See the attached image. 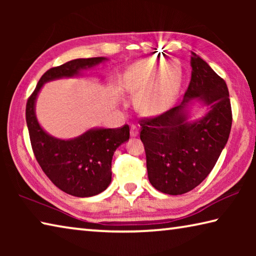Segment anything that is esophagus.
Returning a JSON list of instances; mask_svg holds the SVG:
<instances>
[{"mask_svg":"<svg viewBox=\"0 0 256 256\" xmlns=\"http://www.w3.org/2000/svg\"><path fill=\"white\" fill-rule=\"evenodd\" d=\"M130 134H131L132 138H136L138 136V128L136 125H132L131 126V131H130Z\"/></svg>","mask_w":256,"mask_h":256,"instance_id":"34e87169","label":"esophagus"}]
</instances>
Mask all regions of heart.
<instances>
[{
	"mask_svg": "<svg viewBox=\"0 0 256 256\" xmlns=\"http://www.w3.org/2000/svg\"><path fill=\"white\" fill-rule=\"evenodd\" d=\"M182 74L178 68L164 60L144 58L128 68L124 89L136 94L138 110L146 116H159L170 110L178 97Z\"/></svg>",
	"mask_w": 256,
	"mask_h": 256,
	"instance_id": "obj_1",
	"label": "heart"
}]
</instances>
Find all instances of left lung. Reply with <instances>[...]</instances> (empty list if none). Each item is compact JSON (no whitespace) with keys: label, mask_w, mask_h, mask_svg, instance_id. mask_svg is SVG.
I'll return each instance as SVG.
<instances>
[{"label":"left lung","mask_w":256,"mask_h":256,"mask_svg":"<svg viewBox=\"0 0 256 256\" xmlns=\"http://www.w3.org/2000/svg\"><path fill=\"white\" fill-rule=\"evenodd\" d=\"M192 76L178 106L154 118L141 120L146 170L151 185L180 196L201 184L226 146L232 115L226 82L192 52ZM194 101L207 107L202 118L189 120Z\"/></svg>","instance_id":"left-lung-1"}]
</instances>
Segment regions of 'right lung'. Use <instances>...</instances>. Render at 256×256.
<instances>
[{"label":"right lung","instance_id":"right-lung-1","mask_svg":"<svg viewBox=\"0 0 256 256\" xmlns=\"http://www.w3.org/2000/svg\"><path fill=\"white\" fill-rule=\"evenodd\" d=\"M107 60L106 58H76L52 68L38 81L26 106L30 142L38 164L60 190L70 196L89 198L105 190L112 182V159L115 150L128 141L130 128H90L81 136L62 140L52 136L38 123L34 106L46 82L81 74Z\"/></svg>","mask_w":256,"mask_h":256}]
</instances>
